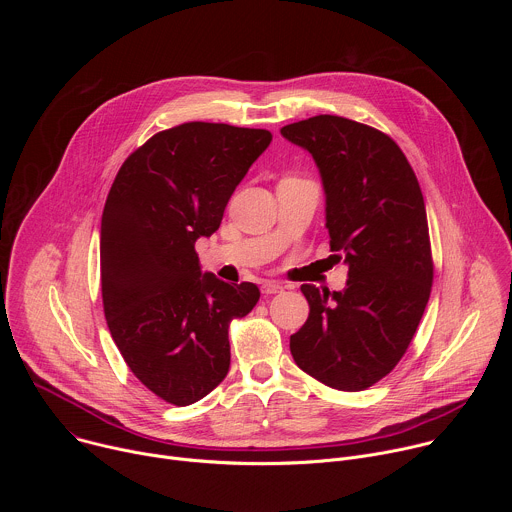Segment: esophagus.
<instances>
[{
  "mask_svg": "<svg viewBox=\"0 0 512 512\" xmlns=\"http://www.w3.org/2000/svg\"><path fill=\"white\" fill-rule=\"evenodd\" d=\"M261 291H263L265 296L281 294V291H283V285H281V283H277V281H265V283L261 285Z\"/></svg>",
  "mask_w": 512,
  "mask_h": 512,
  "instance_id": "1",
  "label": "esophagus"
}]
</instances>
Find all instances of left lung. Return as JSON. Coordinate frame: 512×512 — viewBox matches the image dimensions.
<instances>
[{
  "mask_svg": "<svg viewBox=\"0 0 512 512\" xmlns=\"http://www.w3.org/2000/svg\"><path fill=\"white\" fill-rule=\"evenodd\" d=\"M281 135L312 154L330 249L348 265L342 291L302 285L310 316L289 350L316 381L362 391L395 369L431 294L423 194L399 145L371 125L316 115L281 127Z\"/></svg>",
  "mask_w": 512,
  "mask_h": 512,
  "instance_id": "obj_1",
  "label": "left lung"
}]
</instances>
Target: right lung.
<instances>
[{
    "label": "right lung",
    "instance_id": "right-lung-1",
    "mask_svg": "<svg viewBox=\"0 0 512 512\" xmlns=\"http://www.w3.org/2000/svg\"><path fill=\"white\" fill-rule=\"evenodd\" d=\"M267 129L190 121L160 131L119 168L101 218V291L131 373L166 403L206 397L231 364L229 324L259 302L255 283L202 273L196 239L271 143Z\"/></svg>",
    "mask_w": 512,
    "mask_h": 512
}]
</instances>
